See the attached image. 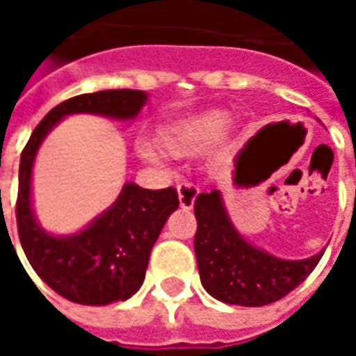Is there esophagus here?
<instances>
[{
    "label": "esophagus",
    "instance_id": "1",
    "mask_svg": "<svg viewBox=\"0 0 356 356\" xmlns=\"http://www.w3.org/2000/svg\"><path fill=\"white\" fill-rule=\"evenodd\" d=\"M177 194H179V204L181 208L191 209L194 206V200H196V194H198V188L191 183H181L177 186Z\"/></svg>",
    "mask_w": 356,
    "mask_h": 356
}]
</instances>
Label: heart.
<instances>
[{"mask_svg": "<svg viewBox=\"0 0 356 356\" xmlns=\"http://www.w3.org/2000/svg\"><path fill=\"white\" fill-rule=\"evenodd\" d=\"M231 124V116L223 110H208L191 120H185L173 129L163 135V147L171 156H196L208 150L221 139ZM139 156L145 162L165 168V152L162 148L150 143V140H140Z\"/></svg>", "mask_w": 356, "mask_h": 356, "instance_id": "b5f03b06", "label": "heart"}]
</instances>
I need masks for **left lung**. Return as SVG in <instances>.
I'll use <instances>...</instances> for the list:
<instances>
[{
  "mask_svg": "<svg viewBox=\"0 0 356 356\" xmlns=\"http://www.w3.org/2000/svg\"><path fill=\"white\" fill-rule=\"evenodd\" d=\"M194 254L204 290L229 305L261 307L288 296L313 273L324 250L307 259H282L248 242L232 225L219 188L194 200Z\"/></svg>",
  "mask_w": 356,
  "mask_h": 356,
  "instance_id": "1",
  "label": "left lung"
}]
</instances>
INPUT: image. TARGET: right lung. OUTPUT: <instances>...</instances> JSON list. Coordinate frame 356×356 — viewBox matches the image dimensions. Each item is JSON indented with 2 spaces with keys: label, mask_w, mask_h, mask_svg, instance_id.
Returning a JSON list of instances; mask_svg holds the SVG:
<instances>
[{
  "label": "right lung",
  "mask_w": 356,
  "mask_h": 356,
  "mask_svg": "<svg viewBox=\"0 0 356 356\" xmlns=\"http://www.w3.org/2000/svg\"><path fill=\"white\" fill-rule=\"evenodd\" d=\"M148 102L147 91L106 89L60 102L35 127L19 168L17 227L22 250L35 275L68 301L110 305L137 293L145 282L150 250L168 217L179 208L177 191H150L125 183L114 204L72 234L43 229L34 211L32 173L45 137L66 116L95 114L133 122Z\"/></svg>",
  "instance_id": "obj_1"
}]
</instances>
